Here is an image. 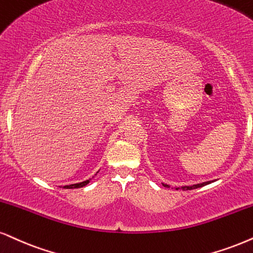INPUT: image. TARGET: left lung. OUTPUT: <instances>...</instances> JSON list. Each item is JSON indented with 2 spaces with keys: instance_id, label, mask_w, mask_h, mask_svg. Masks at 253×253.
<instances>
[{
  "instance_id": "8db88e82",
  "label": "left lung",
  "mask_w": 253,
  "mask_h": 253,
  "mask_svg": "<svg viewBox=\"0 0 253 253\" xmlns=\"http://www.w3.org/2000/svg\"><path fill=\"white\" fill-rule=\"evenodd\" d=\"M214 180H210V182H204V183H199V184H193V185H184L182 186L183 190H193V189H197V188H202V186L204 185H208V184L212 183ZM164 186H167V188H169V185L168 184H163ZM176 189H179V188H176Z\"/></svg>"
}]
</instances>
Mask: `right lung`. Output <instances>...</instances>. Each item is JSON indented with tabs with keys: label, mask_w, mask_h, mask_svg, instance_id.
I'll return each mask as SVG.
<instances>
[{
	"label": "right lung",
	"mask_w": 253,
	"mask_h": 253,
	"mask_svg": "<svg viewBox=\"0 0 253 253\" xmlns=\"http://www.w3.org/2000/svg\"><path fill=\"white\" fill-rule=\"evenodd\" d=\"M91 178L84 180V182H81V183H76V184H70V185H64L63 188L64 189H79V188H83V186H85L86 184H88Z\"/></svg>",
	"instance_id": "obj_1"
}]
</instances>
